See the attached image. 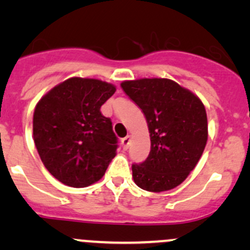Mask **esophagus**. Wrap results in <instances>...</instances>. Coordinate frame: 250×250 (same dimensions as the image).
Instances as JSON below:
<instances>
[{"label": "esophagus", "instance_id": "obj_1", "mask_svg": "<svg viewBox=\"0 0 250 250\" xmlns=\"http://www.w3.org/2000/svg\"><path fill=\"white\" fill-rule=\"evenodd\" d=\"M121 143H122V147H123V149H128V147H129V145H130V136H125V137H123V139L121 140Z\"/></svg>", "mask_w": 250, "mask_h": 250}]
</instances>
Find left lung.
<instances>
[{
    "label": "left lung",
    "instance_id": "8db88e82",
    "mask_svg": "<svg viewBox=\"0 0 250 250\" xmlns=\"http://www.w3.org/2000/svg\"><path fill=\"white\" fill-rule=\"evenodd\" d=\"M121 87L141 108L150 133L147 160L131 166L134 182L153 193L177 187L207 145V113L202 101L168 79L125 81Z\"/></svg>",
    "mask_w": 250,
    "mask_h": 250
}]
</instances>
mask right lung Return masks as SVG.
<instances>
[{"instance_id": "add662e5", "label": "right lung", "mask_w": 250, "mask_h": 250, "mask_svg": "<svg viewBox=\"0 0 250 250\" xmlns=\"http://www.w3.org/2000/svg\"><path fill=\"white\" fill-rule=\"evenodd\" d=\"M115 91V85L101 80L70 77L36 104L34 142L44 167L63 185H93L115 157L113 123L100 110Z\"/></svg>"}]
</instances>
